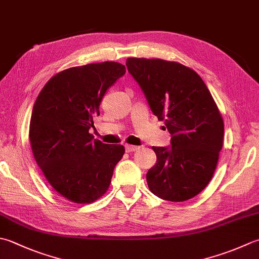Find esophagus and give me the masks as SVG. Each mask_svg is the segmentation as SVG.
<instances>
[{
  "label": "esophagus",
  "mask_w": 259,
  "mask_h": 259,
  "mask_svg": "<svg viewBox=\"0 0 259 259\" xmlns=\"http://www.w3.org/2000/svg\"><path fill=\"white\" fill-rule=\"evenodd\" d=\"M139 147L138 146H133V145H125V150L128 151V153H131V151H136L138 150Z\"/></svg>",
  "instance_id": "esophagus-1"
}]
</instances>
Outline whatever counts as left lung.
I'll return each instance as SVG.
<instances>
[{
  "label": "left lung",
  "mask_w": 259,
  "mask_h": 259,
  "mask_svg": "<svg viewBox=\"0 0 259 259\" xmlns=\"http://www.w3.org/2000/svg\"><path fill=\"white\" fill-rule=\"evenodd\" d=\"M125 65L171 135L169 147H153L157 161L147 173L149 190L167 201L190 200L214 174L224 145L220 111L203 79L184 65L159 58H128Z\"/></svg>",
  "instance_id": "obj_1"
}]
</instances>
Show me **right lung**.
<instances>
[{
  "label": "right lung",
  "instance_id": "1",
  "mask_svg": "<svg viewBox=\"0 0 259 259\" xmlns=\"http://www.w3.org/2000/svg\"><path fill=\"white\" fill-rule=\"evenodd\" d=\"M124 73L115 62L65 69L34 102L29 129L33 157L53 189L74 203L102 196L124 154L123 146L103 144L89 133L105 92Z\"/></svg>",
  "mask_w": 259,
  "mask_h": 259
}]
</instances>
